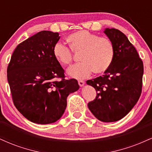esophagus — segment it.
I'll return each mask as SVG.
<instances>
[{"label":"esophagus","instance_id":"esophagus-1","mask_svg":"<svg viewBox=\"0 0 152 152\" xmlns=\"http://www.w3.org/2000/svg\"><path fill=\"white\" fill-rule=\"evenodd\" d=\"M78 85H79L80 86H83V85H84L85 82L83 81H81V80H79V81H78Z\"/></svg>","mask_w":152,"mask_h":152}]
</instances>
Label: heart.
<instances>
[{
  "instance_id": "heart-1",
  "label": "heart",
  "mask_w": 152,
  "mask_h": 152,
  "mask_svg": "<svg viewBox=\"0 0 152 152\" xmlns=\"http://www.w3.org/2000/svg\"><path fill=\"white\" fill-rule=\"evenodd\" d=\"M66 41L70 48L57 43L53 48V54L59 64L69 66L74 59L72 52L80 53L81 62L67 71L71 77L84 78L93 71L95 74H104L114 61V45L109 38L100 37L87 31H78L68 36Z\"/></svg>"
}]
</instances>
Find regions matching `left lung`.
Returning a JSON list of instances; mask_svg holds the SVG:
<instances>
[{
  "label": "left lung",
  "mask_w": 152,
  "mask_h": 152,
  "mask_svg": "<svg viewBox=\"0 0 152 152\" xmlns=\"http://www.w3.org/2000/svg\"><path fill=\"white\" fill-rule=\"evenodd\" d=\"M104 34L114 45V61L104 75L86 81L97 92L88 107L99 121L114 122L124 117L139 100L144 66L126 35L115 28H106Z\"/></svg>",
  "instance_id": "8db88e82"
}]
</instances>
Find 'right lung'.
Wrapping results in <instances>:
<instances>
[{
	"instance_id": "add662e5",
	"label": "right lung",
	"mask_w": 152,
	"mask_h": 152,
	"mask_svg": "<svg viewBox=\"0 0 152 152\" xmlns=\"http://www.w3.org/2000/svg\"><path fill=\"white\" fill-rule=\"evenodd\" d=\"M58 33L42 31L23 41L12 54L7 69L13 104L28 120L39 124L54 123L62 116L68 96L79 86L65 79L53 48Z\"/></svg>"
}]
</instances>
